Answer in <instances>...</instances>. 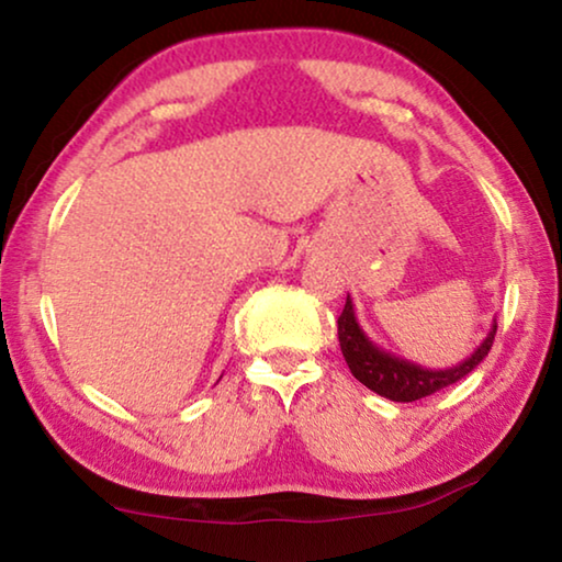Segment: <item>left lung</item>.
Here are the masks:
<instances>
[{"label":"left lung","instance_id":"8db88e82","mask_svg":"<svg viewBox=\"0 0 562 562\" xmlns=\"http://www.w3.org/2000/svg\"><path fill=\"white\" fill-rule=\"evenodd\" d=\"M493 336H496V321H493L488 336L477 344V349L468 359H462L454 368L429 370L411 362V359L395 357L387 349L378 347V344L364 334V328L359 326L355 303H351L349 295L347 305H344L339 316L341 355L347 359L351 375H355L362 385H368L372 393L398 403L426 398V395L442 391V387L454 385L458 380L470 375V372L488 357V351L493 347Z\"/></svg>","mask_w":562,"mask_h":562}]
</instances>
